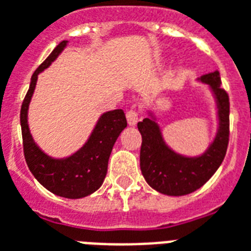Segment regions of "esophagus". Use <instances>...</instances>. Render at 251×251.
<instances>
[{
    "label": "esophagus",
    "instance_id": "34e87169",
    "mask_svg": "<svg viewBox=\"0 0 251 251\" xmlns=\"http://www.w3.org/2000/svg\"><path fill=\"white\" fill-rule=\"evenodd\" d=\"M127 122L129 126H135L136 123H137V119H139V114H137V111L136 110H129V111L127 112Z\"/></svg>",
    "mask_w": 251,
    "mask_h": 251
}]
</instances>
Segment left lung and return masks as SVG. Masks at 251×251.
Instances as JSON below:
<instances>
[{
  "label": "left lung",
  "instance_id": "1",
  "mask_svg": "<svg viewBox=\"0 0 251 251\" xmlns=\"http://www.w3.org/2000/svg\"><path fill=\"white\" fill-rule=\"evenodd\" d=\"M198 81L208 85L216 104L219 127L216 136L204 153L183 156L165 141L157 116L148 111V118L137 123L143 144L140 151V169L147 183L156 191L170 196H182L200 188L220 168L229 141V98L220 87L219 71L201 75Z\"/></svg>",
  "mask_w": 251,
  "mask_h": 251
}]
</instances>
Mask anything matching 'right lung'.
I'll use <instances>...</instances> for the list:
<instances>
[{"instance_id":"1","label":"right lung","mask_w":251,"mask_h":251,"mask_svg":"<svg viewBox=\"0 0 251 251\" xmlns=\"http://www.w3.org/2000/svg\"><path fill=\"white\" fill-rule=\"evenodd\" d=\"M67 44L68 40L60 43L31 77L30 89L21 108V127L25 158L36 180L55 195L79 199L97 191L103 183L112 147L127 127V119L123 110H112L102 114L86 143L69 157L53 158L39 148L28 127V106L39 73L59 57Z\"/></svg>"}]
</instances>
